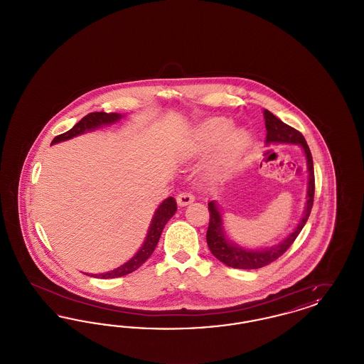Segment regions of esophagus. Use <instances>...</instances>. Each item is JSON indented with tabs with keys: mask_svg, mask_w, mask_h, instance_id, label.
<instances>
[{
	"mask_svg": "<svg viewBox=\"0 0 364 364\" xmlns=\"http://www.w3.org/2000/svg\"><path fill=\"white\" fill-rule=\"evenodd\" d=\"M176 199H177L178 206H180V208H184V206L190 205V203H192V202L195 200V196H193L191 192H180Z\"/></svg>",
	"mask_w": 364,
	"mask_h": 364,
	"instance_id": "34e87169",
	"label": "esophagus"
}]
</instances>
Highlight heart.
Returning a JSON list of instances; mask_svg holds the SVG:
<instances>
[{"label": "heart", "mask_w": 364, "mask_h": 364, "mask_svg": "<svg viewBox=\"0 0 364 364\" xmlns=\"http://www.w3.org/2000/svg\"><path fill=\"white\" fill-rule=\"evenodd\" d=\"M233 127V122L225 117H214L199 125L190 143L187 144V156L208 154L216 146L217 153L208 164V172L213 176L230 172L247 153L251 134L242 127Z\"/></svg>", "instance_id": "heart-1"}]
</instances>
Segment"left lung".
I'll list each match as a JSON object with an SVG mask.
<instances>
[{
    "instance_id": "obj_1",
    "label": "left lung",
    "mask_w": 364,
    "mask_h": 364,
    "mask_svg": "<svg viewBox=\"0 0 364 364\" xmlns=\"http://www.w3.org/2000/svg\"><path fill=\"white\" fill-rule=\"evenodd\" d=\"M263 119L266 127V144H299L306 156L307 161V172H309V183H307V195H306V208L303 215L294 230L281 242L274 244L273 247L266 248H247L240 244L229 239L224 226V218L221 208L215 200L208 202L210 211V223H208L206 240L211 254L226 266L233 269H259L279 258L296 240L301 229L306 225L312 203H314V191H315V178H314V164H312L311 151L304 136L296 131L292 127L281 122L272 112L267 109L263 110Z\"/></svg>"
}]
</instances>
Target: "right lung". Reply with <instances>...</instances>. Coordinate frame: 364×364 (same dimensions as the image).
<instances>
[{"mask_svg": "<svg viewBox=\"0 0 364 364\" xmlns=\"http://www.w3.org/2000/svg\"><path fill=\"white\" fill-rule=\"evenodd\" d=\"M122 117H125V116L120 114V113H110V114L105 113V112L90 113V114H87L86 117H83L80 122H77L68 132L61 134V135H58V136L53 139L52 144L70 140V139L75 138V136L83 135L86 132L95 131V129L105 127V125L116 124V122H120ZM176 210H177L176 199L172 198V196L166 198L156 208V213H154V215L151 218L150 226H149L147 235L144 237V242H143L141 247L136 251V254L131 259L127 260L125 263H122V266H119L117 269H113L110 272L101 273V274H88V276L97 278H117L127 276V274L135 272L154 252L158 240L161 237V233H162L164 228L166 225V223L173 217Z\"/></svg>", "mask_w": 364, "mask_h": 364, "instance_id": "add662e5", "label": "right lung"}]
</instances>
